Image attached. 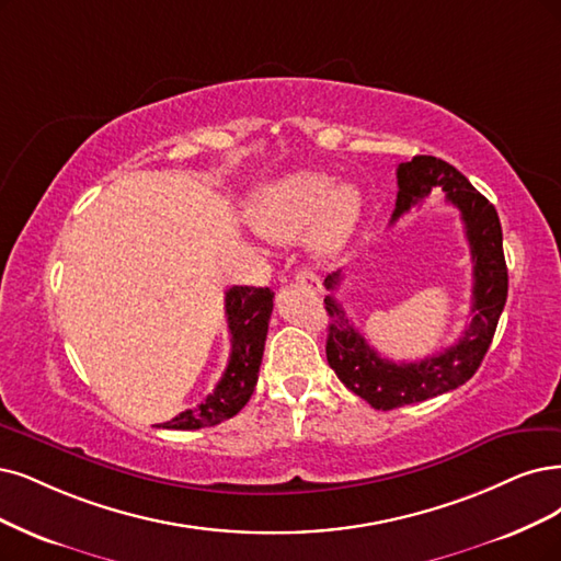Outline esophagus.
<instances>
[{"label": "esophagus", "mask_w": 561, "mask_h": 561, "mask_svg": "<svg viewBox=\"0 0 561 561\" xmlns=\"http://www.w3.org/2000/svg\"><path fill=\"white\" fill-rule=\"evenodd\" d=\"M296 282L298 284H307V286H319V277L312 273V270H309V267H300L298 270V273H296Z\"/></svg>", "instance_id": "esophagus-1"}]
</instances>
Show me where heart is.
<instances>
[{
	"mask_svg": "<svg viewBox=\"0 0 561 561\" xmlns=\"http://www.w3.org/2000/svg\"><path fill=\"white\" fill-rule=\"evenodd\" d=\"M363 196L354 182L333 184L321 171H296L263 184L249 203V219L267 238H294L308 219L309 247L335 249L360 215Z\"/></svg>",
	"mask_w": 561,
	"mask_h": 561,
	"instance_id": "heart-1",
	"label": "heart"
}]
</instances>
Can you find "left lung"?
<instances>
[{
    "label": "left lung",
    "mask_w": 561,
    "mask_h": 561,
    "mask_svg": "<svg viewBox=\"0 0 561 561\" xmlns=\"http://www.w3.org/2000/svg\"><path fill=\"white\" fill-rule=\"evenodd\" d=\"M434 186H442L446 201L460 210L473 263L471 286V323L462 337L442 354L416 363H392L371 348L356 325L346 317L344 307L325 298L330 317L325 356L337 379L381 411L437 398L469 381L481 367L492 344L496 323L504 312L508 296V270L504 261L502 224L494 205L471 186L455 165L419 154L398 165V201L390 224H396L413 205H419ZM342 282V270L325 277V288L335 291Z\"/></svg>",
    "instance_id": "1"
}]
</instances>
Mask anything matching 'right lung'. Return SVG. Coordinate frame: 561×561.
<instances>
[{
  "label": "right lung",
  "instance_id": "right-lung-1",
  "mask_svg": "<svg viewBox=\"0 0 561 561\" xmlns=\"http://www.w3.org/2000/svg\"><path fill=\"white\" fill-rule=\"evenodd\" d=\"M275 294L270 288L233 286L226 291V321L231 333V358L217 388L198 407L186 409L161 427L165 430H201L219 425L249 402L259 381V367L273 314Z\"/></svg>",
  "mask_w": 561,
  "mask_h": 561
}]
</instances>
